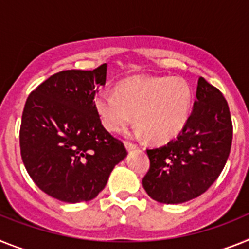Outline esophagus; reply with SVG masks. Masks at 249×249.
<instances>
[{"mask_svg": "<svg viewBox=\"0 0 249 249\" xmlns=\"http://www.w3.org/2000/svg\"><path fill=\"white\" fill-rule=\"evenodd\" d=\"M125 146H126L127 151H133V150H135V149H138L137 144H133V142H125Z\"/></svg>", "mask_w": 249, "mask_h": 249, "instance_id": "esophagus-1", "label": "esophagus"}]
</instances>
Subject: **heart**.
<instances>
[{
  "mask_svg": "<svg viewBox=\"0 0 249 249\" xmlns=\"http://www.w3.org/2000/svg\"><path fill=\"white\" fill-rule=\"evenodd\" d=\"M95 110L109 131H122L134 120L150 142H164L185 126L192 90L181 77H133L115 86V94L99 92Z\"/></svg>",
  "mask_w": 249,
  "mask_h": 249,
  "instance_id": "obj_1",
  "label": "heart"
}]
</instances>
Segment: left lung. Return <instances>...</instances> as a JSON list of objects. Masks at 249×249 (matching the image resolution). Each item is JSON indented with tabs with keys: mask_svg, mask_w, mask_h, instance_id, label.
<instances>
[{
	"mask_svg": "<svg viewBox=\"0 0 249 249\" xmlns=\"http://www.w3.org/2000/svg\"><path fill=\"white\" fill-rule=\"evenodd\" d=\"M232 138L228 103L217 88L199 77L193 111L183 130L165 145L146 149L150 168L142 187L148 196L165 204L199 196L223 170Z\"/></svg>",
	"mask_w": 249,
	"mask_h": 249,
	"instance_id": "left-lung-1",
	"label": "left lung"
}]
</instances>
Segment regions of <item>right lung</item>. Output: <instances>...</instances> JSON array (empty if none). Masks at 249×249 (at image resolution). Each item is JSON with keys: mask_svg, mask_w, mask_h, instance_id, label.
<instances>
[{"mask_svg": "<svg viewBox=\"0 0 249 249\" xmlns=\"http://www.w3.org/2000/svg\"><path fill=\"white\" fill-rule=\"evenodd\" d=\"M107 68L60 71L35 89L23 107L20 149L26 170L42 192L62 202L94 199L127 154L95 110Z\"/></svg>", "mask_w": 249, "mask_h": 249, "instance_id": "right-lung-1", "label": "right lung"}]
</instances>
